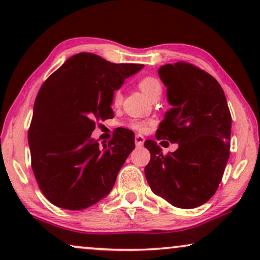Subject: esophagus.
<instances>
[{"mask_svg":"<svg viewBox=\"0 0 260 260\" xmlns=\"http://www.w3.org/2000/svg\"><path fill=\"white\" fill-rule=\"evenodd\" d=\"M144 143V137L141 136V135H136L135 136V144H136L137 148H141Z\"/></svg>","mask_w":260,"mask_h":260,"instance_id":"34e87169","label":"esophagus"}]
</instances>
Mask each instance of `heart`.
I'll use <instances>...</instances> for the list:
<instances>
[{"instance_id":"heart-1","label":"heart","mask_w":260,"mask_h":260,"mask_svg":"<svg viewBox=\"0 0 260 260\" xmlns=\"http://www.w3.org/2000/svg\"><path fill=\"white\" fill-rule=\"evenodd\" d=\"M138 85H140V88L142 90V92H143L148 98H151L154 94H161L162 92L161 83H159V81L154 77L143 78V79L140 80V84ZM120 102H122V92L118 90L113 93V104L119 105ZM130 126L138 131H143L145 129V126H147V122H144V120H141V119H134L131 120Z\"/></svg>"}]
</instances>
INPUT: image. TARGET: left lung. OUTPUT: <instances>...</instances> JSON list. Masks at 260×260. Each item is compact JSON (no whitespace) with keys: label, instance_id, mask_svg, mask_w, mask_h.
Masks as SVG:
<instances>
[{"label":"left lung","instance_id":"1","mask_svg":"<svg viewBox=\"0 0 260 260\" xmlns=\"http://www.w3.org/2000/svg\"><path fill=\"white\" fill-rule=\"evenodd\" d=\"M158 77L172 108L156 138L179 148L165 156L155 141H145L151 158L144 174L156 195L175 207L195 208L214 195L222 179L232 117L221 86L205 71L187 62L167 63Z\"/></svg>","mask_w":260,"mask_h":260}]
</instances>
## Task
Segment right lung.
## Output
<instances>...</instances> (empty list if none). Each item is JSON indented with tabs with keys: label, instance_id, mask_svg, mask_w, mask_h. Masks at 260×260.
Returning <instances> with one entry per match:
<instances>
[{
	"label": "right lung",
	"instance_id": "obj_1",
	"mask_svg": "<svg viewBox=\"0 0 260 260\" xmlns=\"http://www.w3.org/2000/svg\"><path fill=\"white\" fill-rule=\"evenodd\" d=\"M143 67L84 52L67 59L41 86L28 144L35 179L53 205L79 211L111 191L134 150L135 135L119 129L103 148L91 135L97 120L113 117L115 91Z\"/></svg>",
	"mask_w": 260,
	"mask_h": 260
}]
</instances>
